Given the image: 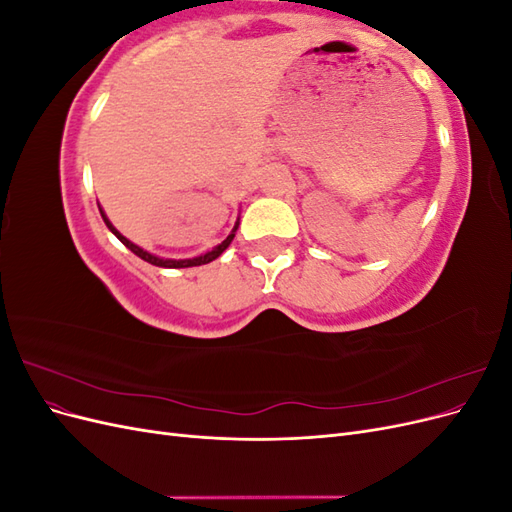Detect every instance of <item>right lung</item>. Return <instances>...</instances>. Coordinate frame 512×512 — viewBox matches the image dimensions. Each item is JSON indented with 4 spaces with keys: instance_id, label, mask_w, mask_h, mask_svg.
I'll use <instances>...</instances> for the list:
<instances>
[{
    "instance_id": "add662e5",
    "label": "right lung",
    "mask_w": 512,
    "mask_h": 512,
    "mask_svg": "<svg viewBox=\"0 0 512 512\" xmlns=\"http://www.w3.org/2000/svg\"><path fill=\"white\" fill-rule=\"evenodd\" d=\"M102 213V220H104V224L108 226V230H111L113 232V235L123 243V245H126L128 247V250L130 252H134L138 258H143V260H147V262H151V265H156V267H164V269H185V267H198V265H207V262H211V260H215V258H218L224 250H226V247L230 245V241H232V237H235V230H237V226L235 228H232V232H230V235L218 245V247H215V250H211V252H207L205 256H198V258H190V260H164V258H158V256H153V254H149V252H145V250H141V247H138V245H134L132 241H128L126 237H123L121 235V232L111 224V222H108V218H106V215H104V211H100Z\"/></svg>"
}]
</instances>
